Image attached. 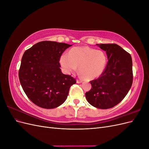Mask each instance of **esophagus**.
Returning <instances> with one entry per match:
<instances>
[{"label": "esophagus", "instance_id": "34e87169", "mask_svg": "<svg viewBox=\"0 0 149 149\" xmlns=\"http://www.w3.org/2000/svg\"><path fill=\"white\" fill-rule=\"evenodd\" d=\"M82 82H83V80H81V79H77V80H76V83H81Z\"/></svg>", "mask_w": 149, "mask_h": 149}]
</instances>
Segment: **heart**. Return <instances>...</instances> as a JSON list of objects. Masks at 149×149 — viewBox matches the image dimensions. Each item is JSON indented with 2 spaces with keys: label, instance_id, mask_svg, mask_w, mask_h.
I'll use <instances>...</instances> for the list:
<instances>
[{
  "label": "heart",
  "instance_id": "1",
  "mask_svg": "<svg viewBox=\"0 0 149 149\" xmlns=\"http://www.w3.org/2000/svg\"><path fill=\"white\" fill-rule=\"evenodd\" d=\"M105 53L88 47L71 48L69 53H63L60 58V65L66 74L75 72L79 66L80 73L85 78L93 79L100 76L107 65Z\"/></svg>",
  "mask_w": 149,
  "mask_h": 149
}]
</instances>
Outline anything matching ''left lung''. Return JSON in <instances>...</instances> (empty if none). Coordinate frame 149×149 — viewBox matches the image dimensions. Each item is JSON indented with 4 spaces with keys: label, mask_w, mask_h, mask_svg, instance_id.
Wrapping results in <instances>:
<instances>
[{
    "label": "left lung",
    "mask_w": 149,
    "mask_h": 149,
    "mask_svg": "<svg viewBox=\"0 0 149 149\" xmlns=\"http://www.w3.org/2000/svg\"><path fill=\"white\" fill-rule=\"evenodd\" d=\"M106 53L108 61L102 74L90 81L86 93L88 102L99 109L113 107L123 100L132 86V61L130 54L117 44H97Z\"/></svg>",
    "instance_id": "8db88e82"
}]
</instances>
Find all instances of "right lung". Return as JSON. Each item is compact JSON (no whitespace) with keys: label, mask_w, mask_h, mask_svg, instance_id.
<instances>
[{"label":"right lung","mask_w":149,"mask_h":149,"mask_svg":"<svg viewBox=\"0 0 149 149\" xmlns=\"http://www.w3.org/2000/svg\"><path fill=\"white\" fill-rule=\"evenodd\" d=\"M71 45L43 41L26 49L22 58L19 77L29 100L44 109L61 105L76 79L62 73L60 58Z\"/></svg>","instance_id":"obj_1"}]
</instances>
